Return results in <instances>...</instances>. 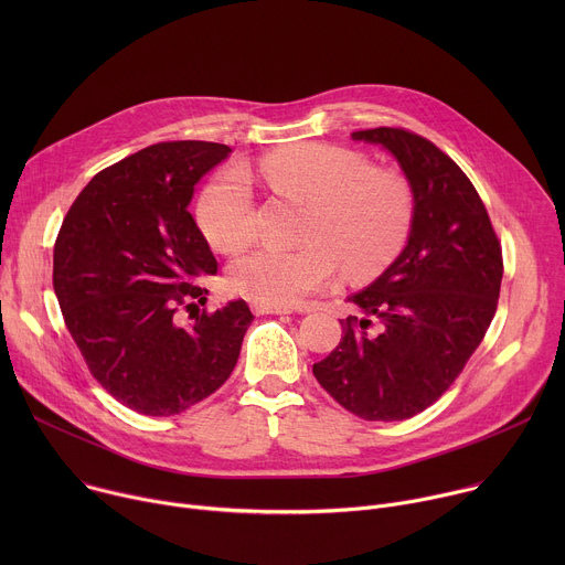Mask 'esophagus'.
<instances>
[{
	"mask_svg": "<svg viewBox=\"0 0 565 565\" xmlns=\"http://www.w3.org/2000/svg\"><path fill=\"white\" fill-rule=\"evenodd\" d=\"M253 310L257 315H288V312H292L290 306H273V303H259V301L253 303Z\"/></svg>",
	"mask_w": 565,
	"mask_h": 565,
	"instance_id": "obj_1",
	"label": "esophagus"
}]
</instances>
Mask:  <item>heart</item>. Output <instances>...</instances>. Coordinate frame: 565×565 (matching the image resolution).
Segmentation results:
<instances>
[{
	"instance_id": "b5f03b06",
	"label": "heart",
	"mask_w": 565,
	"mask_h": 565,
	"mask_svg": "<svg viewBox=\"0 0 565 565\" xmlns=\"http://www.w3.org/2000/svg\"><path fill=\"white\" fill-rule=\"evenodd\" d=\"M275 194L303 203L301 236L295 248L262 246L230 266L234 292L259 303L292 306L324 286L340 268L369 277L405 246L414 221L407 179L371 168L344 147L306 142L268 153L257 170ZM248 168L218 174L201 194L196 218L218 253H238L257 234L255 194Z\"/></svg>"
}]
</instances>
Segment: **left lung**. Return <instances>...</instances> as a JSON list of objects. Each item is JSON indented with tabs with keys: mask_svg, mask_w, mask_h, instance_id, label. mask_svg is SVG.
I'll return each instance as SVG.
<instances>
[{
	"mask_svg": "<svg viewBox=\"0 0 565 565\" xmlns=\"http://www.w3.org/2000/svg\"><path fill=\"white\" fill-rule=\"evenodd\" d=\"M351 136L395 156L414 221L399 257L349 297L360 315L340 319V347L312 373L347 412L393 423L434 405L486 338L503 253L476 188L431 140L399 127Z\"/></svg>",
	"mask_w": 565,
	"mask_h": 565,
	"instance_id": "obj_1",
	"label": "left lung"
}]
</instances>
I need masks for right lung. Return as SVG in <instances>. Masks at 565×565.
<instances>
[{
	"instance_id": "1",
	"label": "right lung",
	"mask_w": 565,
	"mask_h": 565,
	"mask_svg": "<svg viewBox=\"0 0 565 565\" xmlns=\"http://www.w3.org/2000/svg\"><path fill=\"white\" fill-rule=\"evenodd\" d=\"M232 149L205 140L145 147L98 172L66 212L53 248L64 324L120 405L177 416L232 373L253 324L244 299L207 312L199 286L216 259L188 205ZM196 307L190 326L180 310Z\"/></svg>"
}]
</instances>
